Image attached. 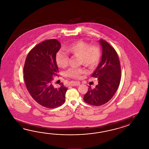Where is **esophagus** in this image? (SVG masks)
<instances>
[{"instance_id":"34e87169","label":"esophagus","mask_w":149,"mask_h":149,"mask_svg":"<svg viewBox=\"0 0 149 149\" xmlns=\"http://www.w3.org/2000/svg\"><path fill=\"white\" fill-rule=\"evenodd\" d=\"M80 83L79 82H77V81H73V82H71L70 85L71 86H78L80 85Z\"/></svg>"}]
</instances>
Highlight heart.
I'll return each mask as SVG.
<instances>
[{
    "mask_svg": "<svg viewBox=\"0 0 149 149\" xmlns=\"http://www.w3.org/2000/svg\"><path fill=\"white\" fill-rule=\"evenodd\" d=\"M65 49L68 54L79 57V64H82L89 69H94L97 65L101 55V49L97 45H89L83 40H78L68 45ZM69 58L63 51L57 52L55 61L58 67L65 68L68 64ZM83 68H71L67 71V76L74 79H79L82 74L85 73Z\"/></svg>",
    "mask_w": 149,
    "mask_h": 149,
    "instance_id": "obj_1",
    "label": "heart"
}]
</instances>
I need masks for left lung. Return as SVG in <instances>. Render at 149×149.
<instances>
[{
	"label": "left lung",
	"mask_w": 149,
	"mask_h": 149,
	"mask_svg": "<svg viewBox=\"0 0 149 149\" xmlns=\"http://www.w3.org/2000/svg\"><path fill=\"white\" fill-rule=\"evenodd\" d=\"M102 47L101 61L92 77L98 78L94 89L89 86L84 100L89 104L100 106L109 101L120 84L121 67L117 53L108 42L101 39Z\"/></svg>",
	"instance_id": "8db88e82"
}]
</instances>
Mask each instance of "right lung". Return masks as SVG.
Returning <instances> with one entry per match:
<instances>
[{
	"label": "right lung",
	"mask_w": 149,
	"mask_h": 149,
	"mask_svg": "<svg viewBox=\"0 0 149 149\" xmlns=\"http://www.w3.org/2000/svg\"><path fill=\"white\" fill-rule=\"evenodd\" d=\"M61 48L56 39H49L37 45L29 52L24 66L25 86L32 97L45 108H57L65 102L67 87L52 84L58 72L55 56Z\"/></svg>",
	"instance_id": "right-lung-1"
}]
</instances>
